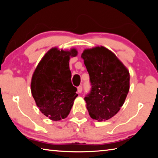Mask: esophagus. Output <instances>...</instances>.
<instances>
[{
    "mask_svg": "<svg viewBox=\"0 0 158 158\" xmlns=\"http://www.w3.org/2000/svg\"><path fill=\"white\" fill-rule=\"evenodd\" d=\"M77 92H78L79 93H81L82 92V86H81V85H79V86H78V88H77Z\"/></svg>",
    "mask_w": 158,
    "mask_h": 158,
    "instance_id": "obj_1",
    "label": "esophagus"
}]
</instances>
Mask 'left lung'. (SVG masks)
Segmentation results:
<instances>
[{
  "mask_svg": "<svg viewBox=\"0 0 158 158\" xmlns=\"http://www.w3.org/2000/svg\"><path fill=\"white\" fill-rule=\"evenodd\" d=\"M91 89L84 98L90 116L98 121L116 115L130 89L129 71L116 55L104 47L85 49L81 54Z\"/></svg>",
  "mask_w": 158,
  "mask_h": 158,
  "instance_id": "left-lung-1",
  "label": "left lung"
}]
</instances>
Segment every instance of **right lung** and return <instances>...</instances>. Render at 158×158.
<instances>
[{"mask_svg":"<svg viewBox=\"0 0 158 158\" xmlns=\"http://www.w3.org/2000/svg\"><path fill=\"white\" fill-rule=\"evenodd\" d=\"M77 51L69 52L52 48L37 65L31 80V93L42 114L52 121L68 116L78 96L71 82L69 60Z\"/></svg>","mask_w":158,"mask_h":158,"instance_id":"right-lung-1","label":"right lung"}]
</instances>
